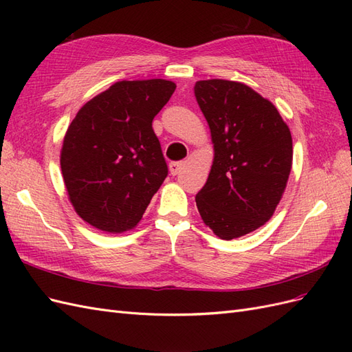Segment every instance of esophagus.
<instances>
[{
	"label": "esophagus",
	"instance_id": "obj_1",
	"mask_svg": "<svg viewBox=\"0 0 352 352\" xmlns=\"http://www.w3.org/2000/svg\"><path fill=\"white\" fill-rule=\"evenodd\" d=\"M185 167V163L184 162H172L168 164V168H170V173H172L173 176L179 175L180 170H182Z\"/></svg>",
	"mask_w": 352,
	"mask_h": 352
}]
</instances>
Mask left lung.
I'll use <instances>...</instances> for the list:
<instances>
[{
    "label": "left lung",
    "mask_w": 352,
    "mask_h": 352,
    "mask_svg": "<svg viewBox=\"0 0 352 352\" xmlns=\"http://www.w3.org/2000/svg\"><path fill=\"white\" fill-rule=\"evenodd\" d=\"M194 91L214 145L197 207L214 235L230 241L273 216L291 173L292 136L278 109L245 83L198 80Z\"/></svg>",
    "instance_id": "1"
}]
</instances>
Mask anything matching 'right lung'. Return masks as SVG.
I'll return each instance as SVG.
<instances>
[{
  "label": "right lung",
  "mask_w": 352,
  "mask_h": 352,
  "mask_svg": "<svg viewBox=\"0 0 352 352\" xmlns=\"http://www.w3.org/2000/svg\"><path fill=\"white\" fill-rule=\"evenodd\" d=\"M172 80H122L88 101L70 123L61 173L74 211L109 233L133 229L168 173L154 117Z\"/></svg>",
  "instance_id": "right-lung-1"
}]
</instances>
